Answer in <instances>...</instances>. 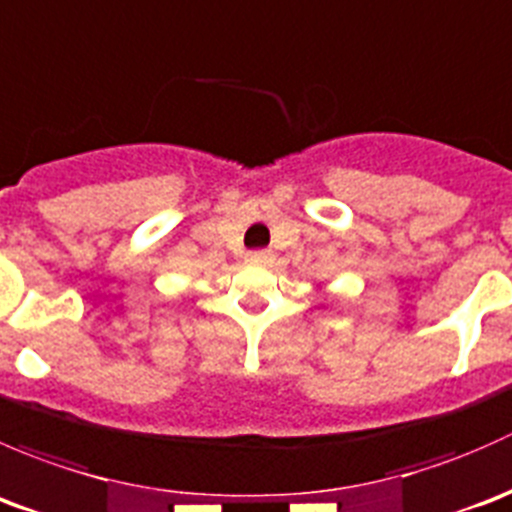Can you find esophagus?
<instances>
[{
    "mask_svg": "<svg viewBox=\"0 0 512 512\" xmlns=\"http://www.w3.org/2000/svg\"><path fill=\"white\" fill-rule=\"evenodd\" d=\"M246 261L256 263V266H268V263L273 261V251H268V249L249 251V254H246Z\"/></svg>",
    "mask_w": 512,
    "mask_h": 512,
    "instance_id": "obj_1",
    "label": "esophagus"
}]
</instances>
